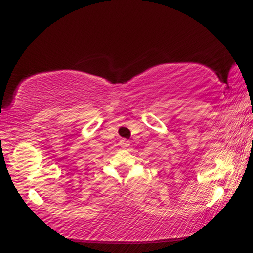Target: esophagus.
Returning <instances> with one entry per match:
<instances>
[{
	"label": "esophagus",
	"instance_id": "obj_1",
	"mask_svg": "<svg viewBox=\"0 0 253 253\" xmlns=\"http://www.w3.org/2000/svg\"><path fill=\"white\" fill-rule=\"evenodd\" d=\"M120 145H121V147H123V149H127V147L129 146V141L126 140V139H123V140L120 141Z\"/></svg>",
	"mask_w": 253,
	"mask_h": 253
}]
</instances>
